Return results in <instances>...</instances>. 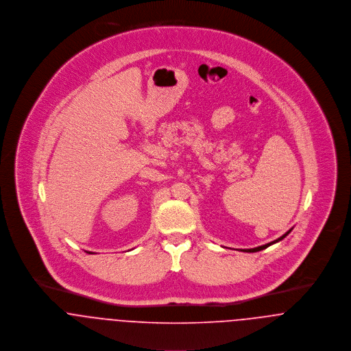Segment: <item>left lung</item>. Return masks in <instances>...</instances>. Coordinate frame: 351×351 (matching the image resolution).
<instances>
[{
    "label": "left lung",
    "instance_id": "left-lung-1",
    "mask_svg": "<svg viewBox=\"0 0 351 351\" xmlns=\"http://www.w3.org/2000/svg\"><path fill=\"white\" fill-rule=\"evenodd\" d=\"M292 230V229H291ZM291 230L289 232H287V233L284 234V235H281L280 238H277V239H274L272 242H269V243H267V245H263V246H257V247H253V249H242V252H247V253H254V252H260V250H264V249H267L268 246H271L273 243H276V242H278V241H281L282 238H285L288 234L291 233Z\"/></svg>",
    "mask_w": 351,
    "mask_h": 351
}]
</instances>
